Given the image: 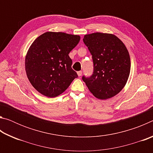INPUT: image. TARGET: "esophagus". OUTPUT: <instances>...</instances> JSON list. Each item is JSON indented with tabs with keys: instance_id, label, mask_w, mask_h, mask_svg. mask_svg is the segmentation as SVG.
<instances>
[{
	"instance_id": "esophagus-1",
	"label": "esophagus",
	"mask_w": 153,
	"mask_h": 153,
	"mask_svg": "<svg viewBox=\"0 0 153 153\" xmlns=\"http://www.w3.org/2000/svg\"><path fill=\"white\" fill-rule=\"evenodd\" d=\"M82 74V71H77V75H78V76H81Z\"/></svg>"
}]
</instances>
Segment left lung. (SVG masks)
<instances>
[{"instance_id": "obj_1", "label": "left lung", "mask_w": 153, "mask_h": 153, "mask_svg": "<svg viewBox=\"0 0 153 153\" xmlns=\"http://www.w3.org/2000/svg\"><path fill=\"white\" fill-rule=\"evenodd\" d=\"M83 41L93 61V74L82 76L92 94L105 100L117 94L125 86L130 72V58L124 44L115 35L93 33Z\"/></svg>"}]
</instances>
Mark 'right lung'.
Returning <instances> with one entry per match:
<instances>
[{"label":"right lung","instance_id":"add662e5","mask_svg":"<svg viewBox=\"0 0 153 153\" xmlns=\"http://www.w3.org/2000/svg\"><path fill=\"white\" fill-rule=\"evenodd\" d=\"M80 37L63 32H46L36 38L25 56V71L33 88L46 97L62 94L77 74L69 53Z\"/></svg>","mask_w":153,"mask_h":153}]
</instances>
